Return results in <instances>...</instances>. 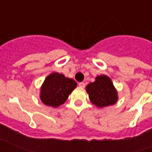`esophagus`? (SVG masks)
<instances>
[{
  "label": "esophagus",
  "instance_id": "1",
  "mask_svg": "<svg viewBox=\"0 0 152 152\" xmlns=\"http://www.w3.org/2000/svg\"><path fill=\"white\" fill-rule=\"evenodd\" d=\"M78 86H79L80 87H83H83H85V86H86V84L84 83L83 82H82V83H78Z\"/></svg>",
  "mask_w": 152,
  "mask_h": 152
}]
</instances>
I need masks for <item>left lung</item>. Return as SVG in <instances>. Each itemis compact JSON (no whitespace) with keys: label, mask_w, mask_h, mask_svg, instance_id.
<instances>
[{"label":"left lung","mask_w":152,"mask_h":152,"mask_svg":"<svg viewBox=\"0 0 152 152\" xmlns=\"http://www.w3.org/2000/svg\"><path fill=\"white\" fill-rule=\"evenodd\" d=\"M86 90L91 102L99 108L114 104L118 99L117 90L111 78L106 75L97 76L94 83H91L86 87Z\"/></svg>","instance_id":"left-lung-1"}]
</instances>
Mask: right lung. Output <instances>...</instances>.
<instances>
[{
	"label": "right lung",
	"mask_w": 152,
	"mask_h": 152,
	"mask_svg": "<svg viewBox=\"0 0 152 152\" xmlns=\"http://www.w3.org/2000/svg\"><path fill=\"white\" fill-rule=\"evenodd\" d=\"M76 87L77 83L74 79L59 73H52L45 78L39 97L45 105L56 108L66 101Z\"/></svg>",
	"instance_id": "add662e5"
}]
</instances>
